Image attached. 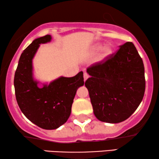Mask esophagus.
Segmentation results:
<instances>
[{
  "label": "esophagus",
  "instance_id": "esophagus-1",
  "mask_svg": "<svg viewBox=\"0 0 159 159\" xmlns=\"http://www.w3.org/2000/svg\"><path fill=\"white\" fill-rule=\"evenodd\" d=\"M89 78V74L87 73H84V81H86V80L88 79Z\"/></svg>",
  "mask_w": 159,
  "mask_h": 159
}]
</instances>
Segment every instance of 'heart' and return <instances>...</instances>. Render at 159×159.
Segmentation results:
<instances>
[{
    "instance_id": "1",
    "label": "heart",
    "mask_w": 159,
    "mask_h": 159,
    "mask_svg": "<svg viewBox=\"0 0 159 159\" xmlns=\"http://www.w3.org/2000/svg\"><path fill=\"white\" fill-rule=\"evenodd\" d=\"M100 49H101V46H97L95 48V51L98 52V51L100 50ZM111 50L109 47H108V46L104 47V48L102 50L101 57H100L101 60H103V59H104L105 57H107L108 55L111 54Z\"/></svg>"
}]
</instances>
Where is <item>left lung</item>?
Wrapping results in <instances>:
<instances>
[{
	"mask_svg": "<svg viewBox=\"0 0 159 159\" xmlns=\"http://www.w3.org/2000/svg\"><path fill=\"white\" fill-rule=\"evenodd\" d=\"M85 82L93 113L102 122L119 123L133 115L143 98L146 80L142 58L133 42L87 68Z\"/></svg>",
	"mask_w": 159,
	"mask_h": 159,
	"instance_id": "8db88e82",
	"label": "left lung"
}]
</instances>
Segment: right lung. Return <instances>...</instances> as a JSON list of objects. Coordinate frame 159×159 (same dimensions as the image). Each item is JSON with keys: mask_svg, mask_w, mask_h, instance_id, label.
I'll return each instance as SVG.
<instances>
[{"mask_svg": "<svg viewBox=\"0 0 159 159\" xmlns=\"http://www.w3.org/2000/svg\"><path fill=\"white\" fill-rule=\"evenodd\" d=\"M50 35L34 39L21 53L14 75L16 99L25 117L38 127L45 129H57L70 117L77 89L84 86V73L73 77H60L38 86L33 77L32 59L40 44L49 42Z\"/></svg>", "mask_w": 159, "mask_h": 159, "instance_id": "1", "label": "right lung"}]
</instances>
